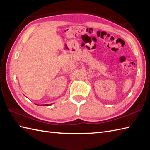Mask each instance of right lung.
Returning <instances> with one entry per match:
<instances>
[{"instance_id":"add662e5","label":"right lung","mask_w":150,"mask_h":150,"mask_svg":"<svg viewBox=\"0 0 150 150\" xmlns=\"http://www.w3.org/2000/svg\"><path fill=\"white\" fill-rule=\"evenodd\" d=\"M45 106H49V104H45Z\"/></svg>"}]
</instances>
